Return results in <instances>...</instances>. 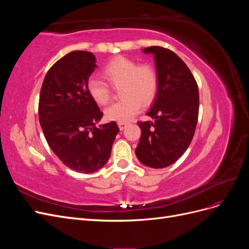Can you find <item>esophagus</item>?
<instances>
[{"label": "esophagus", "mask_w": 249, "mask_h": 249, "mask_svg": "<svg viewBox=\"0 0 249 249\" xmlns=\"http://www.w3.org/2000/svg\"><path fill=\"white\" fill-rule=\"evenodd\" d=\"M127 125V124L126 123H118V126H119V130H124L125 129V126Z\"/></svg>", "instance_id": "esophagus-1"}]
</instances>
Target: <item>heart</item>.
I'll list each match as a JSON object with an SVG mask.
<instances>
[{"instance_id": "1", "label": "heart", "mask_w": 249, "mask_h": 249, "mask_svg": "<svg viewBox=\"0 0 249 249\" xmlns=\"http://www.w3.org/2000/svg\"><path fill=\"white\" fill-rule=\"evenodd\" d=\"M103 74L111 86L120 87L119 94L123 97L105 110V115L109 120L129 122L139 112L141 104L149 105L157 95L159 76L149 63L139 64L136 60L118 56L106 64ZM109 84L95 78L88 80L87 91L97 105L104 106L110 101Z\"/></svg>"}]
</instances>
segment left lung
Returning <instances> with one entry per match:
<instances>
[{"instance_id":"1","label":"left lung","mask_w":249,"mask_h":249,"mask_svg":"<svg viewBox=\"0 0 249 249\" xmlns=\"http://www.w3.org/2000/svg\"><path fill=\"white\" fill-rule=\"evenodd\" d=\"M143 52L155 56L159 87L146 113L155 122L137 123L141 137L135 153L146 166L164 168L178 161L192 141L198 119V86L176 53L157 46Z\"/></svg>"}]
</instances>
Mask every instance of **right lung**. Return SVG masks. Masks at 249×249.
<instances>
[{"mask_svg": "<svg viewBox=\"0 0 249 249\" xmlns=\"http://www.w3.org/2000/svg\"><path fill=\"white\" fill-rule=\"evenodd\" d=\"M95 67L92 53H69L47 72L38 103L49 146L67 167L82 173L94 172L107 163L119 132L115 122L96 126L103 112L87 91Z\"/></svg>", "mask_w": 249, "mask_h": 249, "instance_id": "obj_1", "label": "right lung"}]
</instances>
